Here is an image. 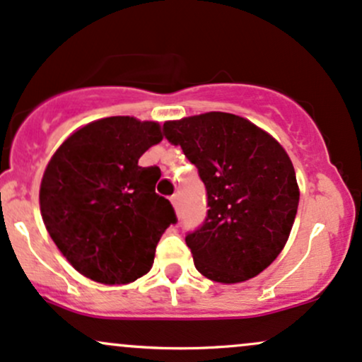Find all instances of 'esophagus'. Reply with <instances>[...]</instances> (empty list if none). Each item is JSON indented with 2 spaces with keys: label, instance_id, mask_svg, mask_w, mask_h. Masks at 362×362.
<instances>
[{
  "label": "esophagus",
  "instance_id": "esophagus-1",
  "mask_svg": "<svg viewBox=\"0 0 362 362\" xmlns=\"http://www.w3.org/2000/svg\"><path fill=\"white\" fill-rule=\"evenodd\" d=\"M170 203H173V206L177 212V210H180V197H177V194H173V197H170Z\"/></svg>",
  "mask_w": 362,
  "mask_h": 362
}]
</instances>
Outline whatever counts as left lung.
Here are the masks:
<instances>
[{
	"mask_svg": "<svg viewBox=\"0 0 362 362\" xmlns=\"http://www.w3.org/2000/svg\"><path fill=\"white\" fill-rule=\"evenodd\" d=\"M206 189V217L186 234L197 270L222 284L243 282L279 257L298 214L294 165L275 138L229 112L164 123Z\"/></svg>",
	"mask_w": 362,
	"mask_h": 362,
	"instance_id": "left-lung-1",
	"label": "left lung"
}]
</instances>
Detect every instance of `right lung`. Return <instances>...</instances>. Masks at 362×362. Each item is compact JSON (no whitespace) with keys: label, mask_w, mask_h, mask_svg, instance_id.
I'll return each mask as SVG.
<instances>
[{"label":"right lung","mask_w":362,"mask_h":362,"mask_svg":"<svg viewBox=\"0 0 362 362\" xmlns=\"http://www.w3.org/2000/svg\"><path fill=\"white\" fill-rule=\"evenodd\" d=\"M162 140L159 123L112 116L64 141L40 182V214L58 250L85 277L128 284L152 269L160 235L176 224L156 193L157 170L138 159Z\"/></svg>","instance_id":"obj_1"}]
</instances>
